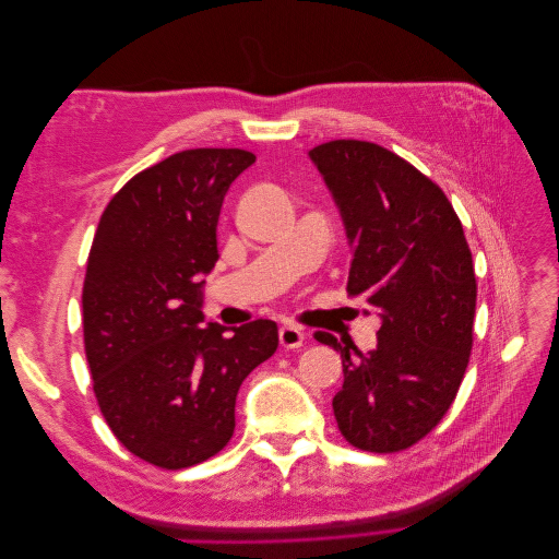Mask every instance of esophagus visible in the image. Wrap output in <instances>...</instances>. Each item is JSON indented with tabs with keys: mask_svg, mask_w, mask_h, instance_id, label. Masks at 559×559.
Segmentation results:
<instances>
[{
	"mask_svg": "<svg viewBox=\"0 0 559 559\" xmlns=\"http://www.w3.org/2000/svg\"><path fill=\"white\" fill-rule=\"evenodd\" d=\"M306 343V333H302L298 326H282L280 329V345L286 349H298Z\"/></svg>",
	"mask_w": 559,
	"mask_h": 559,
	"instance_id": "obj_1",
	"label": "esophagus"
}]
</instances>
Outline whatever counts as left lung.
Masks as SVG:
<instances>
[{"mask_svg":"<svg viewBox=\"0 0 559 559\" xmlns=\"http://www.w3.org/2000/svg\"><path fill=\"white\" fill-rule=\"evenodd\" d=\"M341 210L352 249L347 294L378 310V347L341 352L333 415L345 441L399 452L421 441L460 392L476 314V273L441 186L380 144L333 140L310 151Z\"/></svg>","mask_w":559,"mask_h":559,"instance_id":"8db88e82","label":"left lung"}]
</instances>
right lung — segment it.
<instances>
[{
	"mask_svg": "<svg viewBox=\"0 0 559 559\" xmlns=\"http://www.w3.org/2000/svg\"><path fill=\"white\" fill-rule=\"evenodd\" d=\"M257 156L189 148L146 167L99 218L83 282V345L109 429L140 460L177 471L235 431V399L277 349V324L202 326V282L218 261L230 183Z\"/></svg>",
	"mask_w": 559,
	"mask_h": 559,
	"instance_id": "1",
	"label": "right lung"
}]
</instances>
